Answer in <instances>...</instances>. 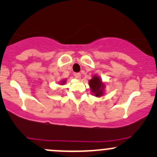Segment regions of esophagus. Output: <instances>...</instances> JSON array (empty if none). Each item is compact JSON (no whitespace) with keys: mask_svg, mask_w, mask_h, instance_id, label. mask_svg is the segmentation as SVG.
I'll use <instances>...</instances> for the list:
<instances>
[{"mask_svg":"<svg viewBox=\"0 0 157 157\" xmlns=\"http://www.w3.org/2000/svg\"><path fill=\"white\" fill-rule=\"evenodd\" d=\"M75 77H76L77 79L80 80L81 78V74L80 73H75Z\"/></svg>","mask_w":157,"mask_h":157,"instance_id":"obj_1","label":"esophagus"}]
</instances>
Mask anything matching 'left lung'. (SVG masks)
<instances>
[{"mask_svg": "<svg viewBox=\"0 0 157 157\" xmlns=\"http://www.w3.org/2000/svg\"><path fill=\"white\" fill-rule=\"evenodd\" d=\"M91 93L94 96L97 97H100L103 96L105 93V82H102V79L97 75H94L92 76V78L89 81Z\"/></svg>", "mask_w": 157, "mask_h": 157, "instance_id": "left-lung-1", "label": "left lung"}]
</instances>
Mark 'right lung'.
<instances>
[{
    "label": "right lung",
    "instance_id": "add662e5",
    "mask_svg": "<svg viewBox=\"0 0 157 157\" xmlns=\"http://www.w3.org/2000/svg\"><path fill=\"white\" fill-rule=\"evenodd\" d=\"M66 80H60V85H61V86H63V85L66 83Z\"/></svg>",
    "mask_w": 157,
    "mask_h": 157
}]
</instances>
